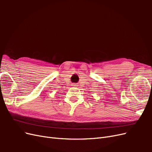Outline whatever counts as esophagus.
Returning a JSON list of instances; mask_svg holds the SVG:
<instances>
[{"mask_svg": "<svg viewBox=\"0 0 152 152\" xmlns=\"http://www.w3.org/2000/svg\"><path fill=\"white\" fill-rule=\"evenodd\" d=\"M73 86H76V85H73Z\"/></svg>", "mask_w": 152, "mask_h": 152, "instance_id": "34e87169", "label": "esophagus"}]
</instances>
